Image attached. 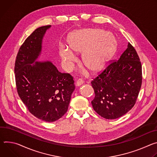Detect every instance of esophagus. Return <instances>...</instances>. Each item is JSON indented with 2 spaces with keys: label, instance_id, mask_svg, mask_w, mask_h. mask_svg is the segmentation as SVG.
<instances>
[{
  "label": "esophagus",
  "instance_id": "obj_1",
  "mask_svg": "<svg viewBox=\"0 0 157 157\" xmlns=\"http://www.w3.org/2000/svg\"><path fill=\"white\" fill-rule=\"evenodd\" d=\"M83 82H84V81L83 80L82 78H78V79L77 80L75 85H76V86H80V85H81L82 84H83Z\"/></svg>",
  "mask_w": 157,
  "mask_h": 157
}]
</instances>
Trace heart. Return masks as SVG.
Returning a JSON list of instances; mask_svg holds the SVG:
<instances>
[{
    "label": "heart",
    "instance_id": "1",
    "mask_svg": "<svg viewBox=\"0 0 157 157\" xmlns=\"http://www.w3.org/2000/svg\"><path fill=\"white\" fill-rule=\"evenodd\" d=\"M69 49L61 46L59 54L67 67H71L75 60L72 50L82 52L83 64L92 71H98L103 68L116 50L115 40L105 30L97 29H82L71 33L67 37Z\"/></svg>",
    "mask_w": 157,
    "mask_h": 157
}]
</instances>
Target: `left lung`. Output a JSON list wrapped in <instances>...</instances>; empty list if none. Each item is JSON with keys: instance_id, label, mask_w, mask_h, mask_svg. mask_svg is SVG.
Returning <instances> with one entry per match:
<instances>
[{"instance_id": "obj_1", "label": "left lung", "mask_w": 157, "mask_h": 157, "mask_svg": "<svg viewBox=\"0 0 157 157\" xmlns=\"http://www.w3.org/2000/svg\"><path fill=\"white\" fill-rule=\"evenodd\" d=\"M99 74L91 84L95 92L94 110L106 119L125 115L135 105L142 83V64L135 48L128 42L117 60Z\"/></svg>"}]
</instances>
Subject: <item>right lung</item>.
<instances>
[{"instance_id": "add662e5", "label": "right lung", "mask_w": 157, "mask_h": 157, "mask_svg": "<svg viewBox=\"0 0 157 157\" xmlns=\"http://www.w3.org/2000/svg\"><path fill=\"white\" fill-rule=\"evenodd\" d=\"M50 27H40L26 39L17 53L14 67L19 96L30 113L47 122L65 115L75 88L73 77L60 72L52 62L34 63L40 54L43 37Z\"/></svg>"}]
</instances>
